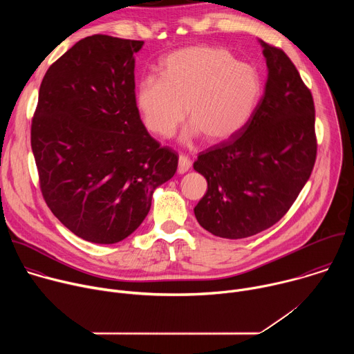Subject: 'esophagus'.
Segmentation results:
<instances>
[{
    "label": "esophagus",
    "mask_w": 354,
    "mask_h": 354,
    "mask_svg": "<svg viewBox=\"0 0 354 354\" xmlns=\"http://www.w3.org/2000/svg\"><path fill=\"white\" fill-rule=\"evenodd\" d=\"M192 161L186 156H179V162H178V174H185L190 169Z\"/></svg>",
    "instance_id": "34e87169"
}]
</instances>
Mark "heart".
<instances>
[{
    "instance_id": "heart-1",
    "label": "heart",
    "mask_w": 354,
    "mask_h": 354,
    "mask_svg": "<svg viewBox=\"0 0 354 354\" xmlns=\"http://www.w3.org/2000/svg\"><path fill=\"white\" fill-rule=\"evenodd\" d=\"M160 75L140 82L136 100L147 130L161 138L172 137L187 116L186 138L230 140L250 122L263 92L254 66L214 46L178 50L161 63Z\"/></svg>"
}]
</instances>
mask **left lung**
<instances>
[{
  "instance_id": "left-lung-1",
  "label": "left lung",
  "mask_w": 354,
  "mask_h": 354,
  "mask_svg": "<svg viewBox=\"0 0 354 354\" xmlns=\"http://www.w3.org/2000/svg\"><path fill=\"white\" fill-rule=\"evenodd\" d=\"M261 44L269 73L254 116L236 136L201 151L193 164L207 180L194 216L205 230L228 239L274 225L292 206L317 160L311 91L281 48Z\"/></svg>"
}]
</instances>
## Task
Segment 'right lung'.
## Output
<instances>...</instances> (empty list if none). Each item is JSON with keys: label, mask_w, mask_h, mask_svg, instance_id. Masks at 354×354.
<instances>
[{"label": "right lung", "mask_w": 354, "mask_h": 354, "mask_svg": "<svg viewBox=\"0 0 354 354\" xmlns=\"http://www.w3.org/2000/svg\"><path fill=\"white\" fill-rule=\"evenodd\" d=\"M142 40L93 35L43 77L30 144L43 198L77 236L116 243L147 217L178 156L149 136L136 104Z\"/></svg>", "instance_id": "right-lung-1"}]
</instances>
